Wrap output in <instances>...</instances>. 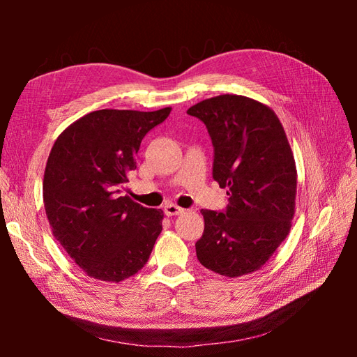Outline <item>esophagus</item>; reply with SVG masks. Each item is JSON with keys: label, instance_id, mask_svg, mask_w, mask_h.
<instances>
[{"label": "esophagus", "instance_id": "34e87169", "mask_svg": "<svg viewBox=\"0 0 357 357\" xmlns=\"http://www.w3.org/2000/svg\"><path fill=\"white\" fill-rule=\"evenodd\" d=\"M164 211H165L167 216H176V215L184 213V208L176 206V204H165Z\"/></svg>", "mask_w": 357, "mask_h": 357}]
</instances>
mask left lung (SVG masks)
<instances>
[{"mask_svg": "<svg viewBox=\"0 0 357 357\" xmlns=\"http://www.w3.org/2000/svg\"><path fill=\"white\" fill-rule=\"evenodd\" d=\"M187 113L206 124L215 147L213 179L230 196L225 211L201 210L196 256L218 275H250L291 229L298 172L290 142L268 105L242 95L208 98Z\"/></svg>", "mask_w": 357, "mask_h": 357, "instance_id": "1", "label": "left lung"}]
</instances>
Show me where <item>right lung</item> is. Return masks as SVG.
<instances>
[{"label":"right lung","mask_w":357,"mask_h":357,"mask_svg":"<svg viewBox=\"0 0 357 357\" xmlns=\"http://www.w3.org/2000/svg\"><path fill=\"white\" fill-rule=\"evenodd\" d=\"M170 112H90L53 144L43 181L45 215L53 236L90 278L118 284L149 261L164 211L142 207L124 190L144 136Z\"/></svg>","instance_id":"1"}]
</instances>
